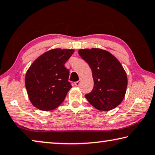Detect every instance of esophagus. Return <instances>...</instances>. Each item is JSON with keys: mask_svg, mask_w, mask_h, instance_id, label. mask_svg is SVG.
Here are the masks:
<instances>
[{"mask_svg": "<svg viewBox=\"0 0 155 155\" xmlns=\"http://www.w3.org/2000/svg\"><path fill=\"white\" fill-rule=\"evenodd\" d=\"M80 83H81V80H79V81H77V82H75V86H77V87H78V86H80Z\"/></svg>", "mask_w": 155, "mask_h": 155, "instance_id": "esophagus-1", "label": "esophagus"}]
</instances>
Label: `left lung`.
Wrapping results in <instances>:
<instances>
[{"label":"left lung","mask_w":155,"mask_h":155,"mask_svg":"<svg viewBox=\"0 0 155 155\" xmlns=\"http://www.w3.org/2000/svg\"><path fill=\"white\" fill-rule=\"evenodd\" d=\"M79 55L92 70L94 87L85 97L97 110L115 108L124 100L127 88L126 73L121 63L110 53L100 49H80Z\"/></svg>","instance_id":"obj_1"}]
</instances>
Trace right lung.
<instances>
[{"label": "right lung", "instance_id": "obj_1", "mask_svg": "<svg viewBox=\"0 0 155 155\" xmlns=\"http://www.w3.org/2000/svg\"><path fill=\"white\" fill-rule=\"evenodd\" d=\"M73 49H55L40 55L32 63L25 77L29 100L35 108L51 110L60 106L71 88L69 70L64 64Z\"/></svg>", "mask_w": 155, "mask_h": 155}]
</instances>
